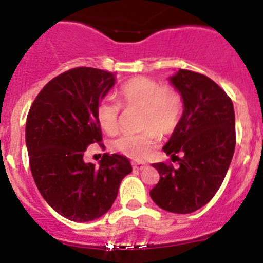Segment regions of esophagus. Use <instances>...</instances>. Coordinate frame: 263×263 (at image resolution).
<instances>
[{
    "label": "esophagus",
    "mask_w": 263,
    "mask_h": 263,
    "mask_svg": "<svg viewBox=\"0 0 263 263\" xmlns=\"http://www.w3.org/2000/svg\"><path fill=\"white\" fill-rule=\"evenodd\" d=\"M132 166H134L135 170H142V168H145L146 164L142 161H137V162H132Z\"/></svg>",
    "instance_id": "esophagus-1"
}]
</instances>
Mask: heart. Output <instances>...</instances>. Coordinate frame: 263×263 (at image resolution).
I'll return each instance as SVG.
<instances>
[{
    "instance_id": "obj_1",
    "label": "heart",
    "mask_w": 263,
    "mask_h": 263,
    "mask_svg": "<svg viewBox=\"0 0 263 263\" xmlns=\"http://www.w3.org/2000/svg\"><path fill=\"white\" fill-rule=\"evenodd\" d=\"M118 98L124 108H141L139 134H123L113 141L118 153L143 159L156 146L159 134L170 135L179 126L184 110L182 97L176 88L162 85L147 77H136L121 85ZM121 104L112 98H104L97 107V120L107 134H116L120 126Z\"/></svg>"
}]
</instances>
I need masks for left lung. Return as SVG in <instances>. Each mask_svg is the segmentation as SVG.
Instances as JSON below:
<instances>
[{
    "mask_svg": "<svg viewBox=\"0 0 263 263\" xmlns=\"http://www.w3.org/2000/svg\"><path fill=\"white\" fill-rule=\"evenodd\" d=\"M170 82L180 92L184 112L162 150L176 157L179 166L153 164L160 180L150 195L164 211L187 214L209 203L224 180L236 147L234 108L229 96L204 74L180 69Z\"/></svg>",
    "mask_w": 263,
    "mask_h": 263,
    "instance_id": "8db88e82",
    "label": "left lung"
}]
</instances>
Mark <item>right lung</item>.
Returning a JSON list of instances; mask_svg holds the SVG:
<instances>
[{"instance_id": "right-lung-1", "label": "right lung", "mask_w": 263, "mask_h": 263, "mask_svg": "<svg viewBox=\"0 0 263 263\" xmlns=\"http://www.w3.org/2000/svg\"><path fill=\"white\" fill-rule=\"evenodd\" d=\"M113 85L108 71L73 68L52 78L27 113L32 178L46 203L69 220L89 222L108 212L132 171L128 159L118 154H103L99 167L83 161L89 145L104 147L97 107Z\"/></svg>"}]
</instances>
